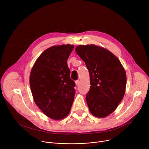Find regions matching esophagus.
Segmentation results:
<instances>
[{"label": "esophagus", "mask_w": 149, "mask_h": 149, "mask_svg": "<svg viewBox=\"0 0 149 149\" xmlns=\"http://www.w3.org/2000/svg\"><path fill=\"white\" fill-rule=\"evenodd\" d=\"M75 84H76L77 86H78V84H79V80H77V81H75Z\"/></svg>", "instance_id": "1"}]
</instances>
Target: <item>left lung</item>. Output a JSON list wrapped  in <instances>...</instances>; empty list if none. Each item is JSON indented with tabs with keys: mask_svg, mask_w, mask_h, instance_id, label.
Segmentation results:
<instances>
[{
	"mask_svg": "<svg viewBox=\"0 0 149 149\" xmlns=\"http://www.w3.org/2000/svg\"><path fill=\"white\" fill-rule=\"evenodd\" d=\"M75 51L90 74L91 86L86 100L90 113L98 118L109 116L117 108L125 92L124 67L116 55L99 46L78 45Z\"/></svg>",
	"mask_w": 149,
	"mask_h": 149,
	"instance_id": "1",
	"label": "left lung"
}]
</instances>
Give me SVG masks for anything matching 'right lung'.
<instances>
[{"mask_svg": "<svg viewBox=\"0 0 149 149\" xmlns=\"http://www.w3.org/2000/svg\"><path fill=\"white\" fill-rule=\"evenodd\" d=\"M74 48V45L67 44L48 48L38 58L31 71L29 84L35 104L55 120L69 114L74 101L75 84L67 64Z\"/></svg>", "mask_w": 149, "mask_h": 149, "instance_id": "1", "label": "right lung"}]
</instances>
